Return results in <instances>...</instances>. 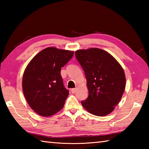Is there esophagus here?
Wrapping results in <instances>:
<instances>
[{
  "instance_id": "1",
  "label": "esophagus",
  "mask_w": 149,
  "mask_h": 149,
  "mask_svg": "<svg viewBox=\"0 0 149 149\" xmlns=\"http://www.w3.org/2000/svg\"><path fill=\"white\" fill-rule=\"evenodd\" d=\"M76 90H77V88H72V89L71 90V92L72 93H75V91H76Z\"/></svg>"
}]
</instances>
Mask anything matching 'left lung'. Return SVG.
Returning <instances> with one entry per match:
<instances>
[{
	"mask_svg": "<svg viewBox=\"0 0 149 149\" xmlns=\"http://www.w3.org/2000/svg\"><path fill=\"white\" fill-rule=\"evenodd\" d=\"M75 54L84 72L89 91L82 105L92 115H108L124 92L126 80L122 67L110 54L102 49H81Z\"/></svg>",
	"mask_w": 149,
	"mask_h": 149,
	"instance_id": "obj_1",
	"label": "left lung"
}]
</instances>
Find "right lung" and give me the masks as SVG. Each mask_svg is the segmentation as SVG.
Masks as SVG:
<instances>
[{
    "mask_svg": "<svg viewBox=\"0 0 149 149\" xmlns=\"http://www.w3.org/2000/svg\"><path fill=\"white\" fill-rule=\"evenodd\" d=\"M73 56V51L48 47L27 66L22 89L27 103L38 115L52 116L64 106L69 91L63 85L61 69Z\"/></svg>",
    "mask_w": 149,
    "mask_h": 149,
    "instance_id": "right-lung-1",
    "label": "right lung"
}]
</instances>
